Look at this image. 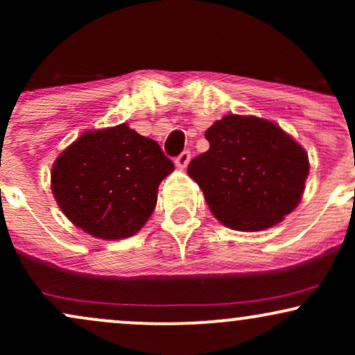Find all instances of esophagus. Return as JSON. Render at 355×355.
Instances as JSON below:
<instances>
[{
	"label": "esophagus",
	"instance_id": "esophagus-1",
	"mask_svg": "<svg viewBox=\"0 0 355 355\" xmlns=\"http://www.w3.org/2000/svg\"><path fill=\"white\" fill-rule=\"evenodd\" d=\"M190 157H191V153L189 152V150H185V152H182L177 158H175V164H177L178 168H187V165H189V162H190Z\"/></svg>",
	"mask_w": 355,
	"mask_h": 355
}]
</instances>
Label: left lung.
<instances>
[{
	"instance_id": "8db88e82",
	"label": "left lung",
	"mask_w": 355,
	"mask_h": 355,
	"mask_svg": "<svg viewBox=\"0 0 355 355\" xmlns=\"http://www.w3.org/2000/svg\"><path fill=\"white\" fill-rule=\"evenodd\" d=\"M205 138L210 148L190 162L189 175L223 225L266 230L299 205L309 158L279 125L227 115L207 130Z\"/></svg>"
}]
</instances>
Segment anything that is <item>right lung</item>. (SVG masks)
Segmentation results:
<instances>
[{
	"mask_svg": "<svg viewBox=\"0 0 355 355\" xmlns=\"http://www.w3.org/2000/svg\"><path fill=\"white\" fill-rule=\"evenodd\" d=\"M173 162L152 138L121 123L83 133L56 158L51 190L76 227L105 240L135 235L157 205Z\"/></svg>",
	"mask_w": 355,
	"mask_h": 355,
	"instance_id": "right-lung-1",
	"label": "right lung"
}]
</instances>
